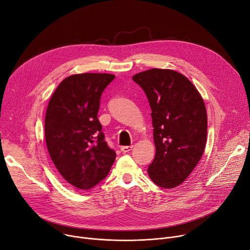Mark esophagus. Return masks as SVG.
<instances>
[{
  "label": "esophagus",
  "instance_id": "obj_1",
  "mask_svg": "<svg viewBox=\"0 0 250 250\" xmlns=\"http://www.w3.org/2000/svg\"><path fill=\"white\" fill-rule=\"evenodd\" d=\"M131 148H132V146H124L121 147V151L123 153H128L129 151H131Z\"/></svg>",
  "mask_w": 250,
  "mask_h": 250
}]
</instances>
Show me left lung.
Segmentation results:
<instances>
[{"mask_svg":"<svg viewBox=\"0 0 250 250\" xmlns=\"http://www.w3.org/2000/svg\"><path fill=\"white\" fill-rule=\"evenodd\" d=\"M152 109L156 156L147 174L156 185L182 184L200 161L206 146L207 113L193 83L171 69L153 68L132 76Z\"/></svg>","mask_w":250,"mask_h":250,"instance_id":"left-lung-1","label":"left lung"}]
</instances>
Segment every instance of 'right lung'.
I'll return each instance as SVG.
<instances>
[{"instance_id":"add662e5","label":"right lung","mask_w":250,"mask_h":250,"mask_svg":"<svg viewBox=\"0 0 250 250\" xmlns=\"http://www.w3.org/2000/svg\"><path fill=\"white\" fill-rule=\"evenodd\" d=\"M108 73H82L66 77L48 104L45 139L60 175L80 190L104 180L116 154L104 141L97 119L101 96L114 79Z\"/></svg>"}]
</instances>
